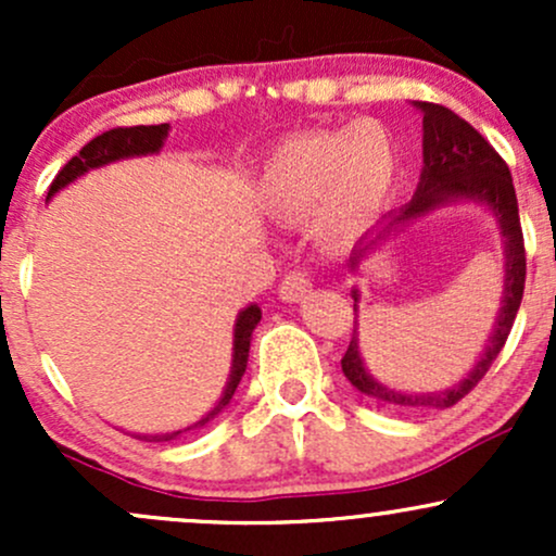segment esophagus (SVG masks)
<instances>
[{
    "mask_svg": "<svg viewBox=\"0 0 556 556\" xmlns=\"http://www.w3.org/2000/svg\"><path fill=\"white\" fill-rule=\"evenodd\" d=\"M308 292H311V277L300 269L287 271L282 285H279V298L287 300V303H295V300L305 298Z\"/></svg>",
    "mask_w": 556,
    "mask_h": 556,
    "instance_id": "34e87169",
    "label": "esophagus"
}]
</instances>
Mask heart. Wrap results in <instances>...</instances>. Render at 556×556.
I'll list each match as a JSON object with an SVG mask.
<instances>
[{
    "label": "heart",
    "mask_w": 556,
    "mask_h": 556,
    "mask_svg": "<svg viewBox=\"0 0 556 556\" xmlns=\"http://www.w3.org/2000/svg\"><path fill=\"white\" fill-rule=\"evenodd\" d=\"M397 169V143L387 127L368 119L303 132L264 164L258 201L274 219L303 222L314 214L324 240H353L384 212Z\"/></svg>",
    "instance_id": "obj_1"
}]
</instances>
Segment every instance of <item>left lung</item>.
Here are the masks:
<instances>
[{"label":"left lung","instance_id":"1","mask_svg":"<svg viewBox=\"0 0 556 556\" xmlns=\"http://www.w3.org/2000/svg\"><path fill=\"white\" fill-rule=\"evenodd\" d=\"M416 106L424 112V172H420L416 195L397 214L389 216L384 229L376 232V238L366 235L358 242V248H355L353 256L348 261V269H358L361 258L394 225H405V222L418 219V216L429 214L433 208L444 206V203L468 198V201L486 203L491 212H494L496 225H500V232L504 238L502 308L481 361L476 363L473 371L465 376L460 384L446 389V392L405 394L379 384L366 371V366H363L358 331L355 329L348 353L342 358V374L348 376V381L358 392L376 402H384V405L405 407V410H444V407H452L455 402H460L486 376L491 363L496 361L504 342H507L509 329H513L515 316H518L522 290H526V245H522L518 195H515L513 175H509V167L504 164V159L494 151V146L473 125L465 123L463 117H457L446 106L429 104V101H416ZM353 308L358 311V290H353Z\"/></svg>","mask_w":556,"mask_h":556}]
</instances>
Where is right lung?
Instances as JSON below:
<instances>
[{"label": "right lung", "mask_w": 556, "mask_h": 556, "mask_svg": "<svg viewBox=\"0 0 556 556\" xmlns=\"http://www.w3.org/2000/svg\"><path fill=\"white\" fill-rule=\"evenodd\" d=\"M169 125H136V127H114V130L101 132L93 140H88L86 146L78 151V156H73L70 162L56 172V177L49 185V195L47 201L52 198L56 190H62L65 185H70L73 180H78L80 175H86L88 169L96 167H104V164L119 162V159H130V156H146V154H156L159 149L164 146V138H167ZM261 321V308L258 305H248L245 311H240L238 321H235V342H232V371H229V381L225 387V394L222 400L216 402L212 410L206 413L201 420H195L193 426L180 431H172V433H154V437H138L146 439V442H172L185 431H193V429H203L208 420H214L219 416L222 410L229 405L232 400L235 389H238L242 374H245L248 366V350H251V334L253 329L258 327Z\"/></svg>", "instance_id": "obj_1"}]
</instances>
